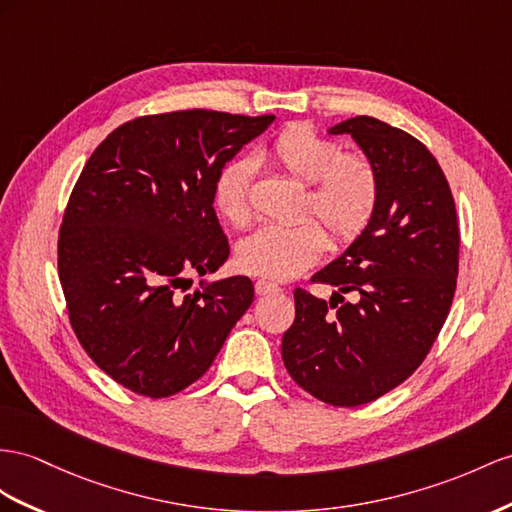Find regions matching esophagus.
Instances as JSON below:
<instances>
[{"label": "esophagus", "instance_id": "1", "mask_svg": "<svg viewBox=\"0 0 512 512\" xmlns=\"http://www.w3.org/2000/svg\"><path fill=\"white\" fill-rule=\"evenodd\" d=\"M255 292H257L259 296H266V294H277V292H281V287H279V285H274V283H270V281L259 279V281L255 283Z\"/></svg>", "mask_w": 512, "mask_h": 512}]
</instances>
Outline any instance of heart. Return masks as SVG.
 <instances>
[{"label": "heart", "instance_id": "heart-1", "mask_svg": "<svg viewBox=\"0 0 512 512\" xmlns=\"http://www.w3.org/2000/svg\"><path fill=\"white\" fill-rule=\"evenodd\" d=\"M270 160L287 175L307 183L305 212L316 214L335 244H348L368 227L378 203V175L368 157L344 153L342 144L309 125H290L274 138ZM255 164L235 157L214 179L218 214L242 227L251 218V181ZM326 248V235L316 220L294 225H266L238 246V266L270 281H287L316 264Z\"/></svg>", "mask_w": 512, "mask_h": 512}]
</instances>
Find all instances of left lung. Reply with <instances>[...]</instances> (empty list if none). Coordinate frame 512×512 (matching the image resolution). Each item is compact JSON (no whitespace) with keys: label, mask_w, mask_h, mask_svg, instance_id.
Segmentation results:
<instances>
[{"label":"left lung","mask_w":512,"mask_h":512,"mask_svg":"<svg viewBox=\"0 0 512 512\" xmlns=\"http://www.w3.org/2000/svg\"><path fill=\"white\" fill-rule=\"evenodd\" d=\"M378 175L368 227L313 274L329 303L298 290L281 355L294 381L333 406L368 404L404 383L448 318L458 274V225L441 166L422 142L372 116L337 123ZM348 293L350 301H344Z\"/></svg>","instance_id":"8db88e82"}]
</instances>
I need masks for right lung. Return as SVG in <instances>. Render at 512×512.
Instances as JSON below:
<instances>
[{
    "instance_id": "obj_1",
    "label": "right lung",
    "mask_w": 512,
    "mask_h": 512,
    "mask_svg": "<svg viewBox=\"0 0 512 512\" xmlns=\"http://www.w3.org/2000/svg\"><path fill=\"white\" fill-rule=\"evenodd\" d=\"M272 114L183 110L116 127L90 155L62 218L58 272L80 344L116 383L168 398L209 370L251 307L248 277L214 274L229 242L214 212L218 170Z\"/></svg>"
}]
</instances>
